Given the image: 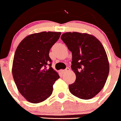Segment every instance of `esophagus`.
<instances>
[{
	"label": "esophagus",
	"instance_id": "1",
	"mask_svg": "<svg viewBox=\"0 0 121 121\" xmlns=\"http://www.w3.org/2000/svg\"><path fill=\"white\" fill-rule=\"evenodd\" d=\"M70 71V69H69V67H67V68H66L65 69H64V70H62V72L63 73H64V72H68V71Z\"/></svg>",
	"mask_w": 121,
	"mask_h": 121
}]
</instances>
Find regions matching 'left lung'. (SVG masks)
Returning <instances> with one entry per match:
<instances>
[{
    "instance_id": "1",
    "label": "left lung",
    "mask_w": 121,
    "mask_h": 121,
    "mask_svg": "<svg viewBox=\"0 0 121 121\" xmlns=\"http://www.w3.org/2000/svg\"><path fill=\"white\" fill-rule=\"evenodd\" d=\"M72 52L71 69L75 73L74 83L69 85L71 93L88 100L103 88L109 73V63L103 46L93 35L66 32L61 36Z\"/></svg>"
}]
</instances>
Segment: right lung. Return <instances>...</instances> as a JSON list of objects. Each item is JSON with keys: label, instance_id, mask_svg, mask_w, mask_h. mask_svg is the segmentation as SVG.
Wrapping results in <instances>:
<instances>
[{"label": "right lung", "instance_id": "add662e5", "mask_svg": "<svg viewBox=\"0 0 121 121\" xmlns=\"http://www.w3.org/2000/svg\"><path fill=\"white\" fill-rule=\"evenodd\" d=\"M61 32H42L25 38L18 46L12 73L18 90L27 101L39 103L51 96L60 76L52 67L49 51Z\"/></svg>", "mask_w": 121, "mask_h": 121}]
</instances>
